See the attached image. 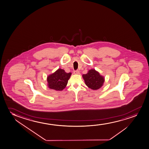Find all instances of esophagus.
Masks as SVG:
<instances>
[{
  "mask_svg": "<svg viewBox=\"0 0 149 149\" xmlns=\"http://www.w3.org/2000/svg\"><path fill=\"white\" fill-rule=\"evenodd\" d=\"M74 73L75 74H79L80 73V72L78 70H76V71H74Z\"/></svg>",
  "mask_w": 149,
  "mask_h": 149,
  "instance_id": "esophagus-1",
  "label": "esophagus"
}]
</instances>
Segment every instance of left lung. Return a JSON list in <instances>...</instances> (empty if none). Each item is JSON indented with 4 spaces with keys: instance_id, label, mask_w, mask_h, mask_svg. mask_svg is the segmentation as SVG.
<instances>
[{
    "instance_id": "1",
    "label": "left lung",
    "mask_w": 149,
    "mask_h": 149,
    "mask_svg": "<svg viewBox=\"0 0 149 149\" xmlns=\"http://www.w3.org/2000/svg\"><path fill=\"white\" fill-rule=\"evenodd\" d=\"M82 77L85 81V84L93 90L101 88L104 82V78L100 75L99 72L95 70H89L87 74H83Z\"/></svg>"
}]
</instances>
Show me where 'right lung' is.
I'll use <instances>...</instances> for the list:
<instances>
[{
  "label": "right lung",
  "instance_id": "add662e5",
  "mask_svg": "<svg viewBox=\"0 0 149 149\" xmlns=\"http://www.w3.org/2000/svg\"><path fill=\"white\" fill-rule=\"evenodd\" d=\"M71 73H66L64 70L58 69L47 78L48 86L50 89L61 91L66 87Z\"/></svg>",
  "mask_w": 149,
  "mask_h": 149
}]
</instances>
